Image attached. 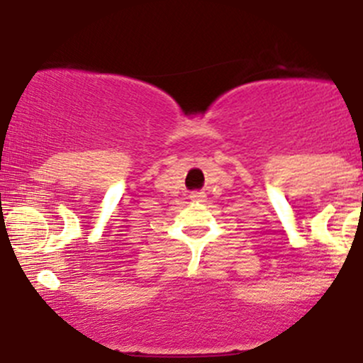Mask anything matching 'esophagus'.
I'll list each match as a JSON object with an SVG mask.
<instances>
[{
    "mask_svg": "<svg viewBox=\"0 0 363 363\" xmlns=\"http://www.w3.org/2000/svg\"><path fill=\"white\" fill-rule=\"evenodd\" d=\"M189 198L193 199V201L201 203V201H205V199H206V193H203V191H194V193H191Z\"/></svg>",
    "mask_w": 363,
    "mask_h": 363,
    "instance_id": "1",
    "label": "esophagus"
}]
</instances>
